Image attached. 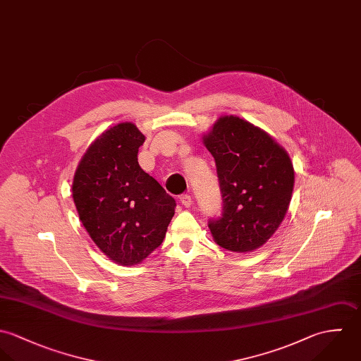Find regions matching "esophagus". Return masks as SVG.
Listing matches in <instances>:
<instances>
[{
    "label": "esophagus",
    "instance_id": "34e87169",
    "mask_svg": "<svg viewBox=\"0 0 361 361\" xmlns=\"http://www.w3.org/2000/svg\"><path fill=\"white\" fill-rule=\"evenodd\" d=\"M180 202H181L185 208H190V207L192 205V198H191V195L184 194V195H181V197H180Z\"/></svg>",
    "mask_w": 361,
    "mask_h": 361
}]
</instances>
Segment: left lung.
<instances>
[{"mask_svg": "<svg viewBox=\"0 0 361 361\" xmlns=\"http://www.w3.org/2000/svg\"><path fill=\"white\" fill-rule=\"evenodd\" d=\"M202 140L215 157L223 198L221 216L208 223L214 240L224 250L251 252L286 216L293 163L269 134L237 116L220 117Z\"/></svg>", "mask_w": 361, "mask_h": 361, "instance_id": "1", "label": "left lung"}]
</instances>
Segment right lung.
<instances>
[{
	"label": "right lung",
	"mask_w": 361,
	"mask_h": 361,
	"mask_svg": "<svg viewBox=\"0 0 361 361\" xmlns=\"http://www.w3.org/2000/svg\"><path fill=\"white\" fill-rule=\"evenodd\" d=\"M145 135L133 123L106 130L75 171L73 198L93 243L113 262H142L161 243L176 201L138 163Z\"/></svg>",
	"instance_id": "add662e5"
}]
</instances>
